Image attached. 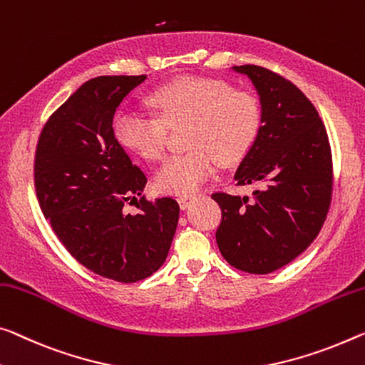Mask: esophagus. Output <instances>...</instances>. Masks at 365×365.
Masks as SVG:
<instances>
[{
    "label": "esophagus",
    "mask_w": 365,
    "mask_h": 365,
    "mask_svg": "<svg viewBox=\"0 0 365 365\" xmlns=\"http://www.w3.org/2000/svg\"><path fill=\"white\" fill-rule=\"evenodd\" d=\"M190 200H192V197H189V195H181V197H178L179 207H181L182 210H186V209H187L189 204H190Z\"/></svg>",
    "instance_id": "34e87169"
}]
</instances>
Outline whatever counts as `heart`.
I'll return each mask as SVG.
<instances>
[{"label":"heart","mask_w":365,"mask_h":365,"mask_svg":"<svg viewBox=\"0 0 365 365\" xmlns=\"http://www.w3.org/2000/svg\"><path fill=\"white\" fill-rule=\"evenodd\" d=\"M156 115L122 109L114 135L125 150L148 161L165 153L168 128L187 124L181 155L168 158L155 175L161 192L186 195L212 176L215 163L230 166L250 153L262 124L261 99L250 89L233 88L220 78L179 76L148 96Z\"/></svg>","instance_id":"heart-1"}]
</instances>
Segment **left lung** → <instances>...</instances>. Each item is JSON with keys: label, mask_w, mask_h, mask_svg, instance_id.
<instances>
[{"label": "left lung", "mask_w": 365, "mask_h": 365, "mask_svg": "<svg viewBox=\"0 0 365 365\" xmlns=\"http://www.w3.org/2000/svg\"><path fill=\"white\" fill-rule=\"evenodd\" d=\"M253 81L264 124L241 161L237 186L259 182L253 199L214 192L222 209L215 238L222 256L240 271H277L313 243L333 195V156L327 128L312 101L264 66H233Z\"/></svg>", "instance_id": "8db88e82"}]
</instances>
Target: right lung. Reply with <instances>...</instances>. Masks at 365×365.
I'll use <instances>...</instances> for the list:
<instances>
[{
  "instance_id": "add662e5",
  "label": "right lung",
  "mask_w": 365,
  "mask_h": 365,
  "mask_svg": "<svg viewBox=\"0 0 365 365\" xmlns=\"http://www.w3.org/2000/svg\"><path fill=\"white\" fill-rule=\"evenodd\" d=\"M147 75L98 76L48 117L34 184L42 214L66 251L94 274L132 284L158 271L176 233L175 199L148 200L147 176L114 137L119 104ZM125 203L139 212L127 215Z\"/></svg>"
}]
</instances>
